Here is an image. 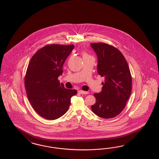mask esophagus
Masks as SVG:
<instances>
[{"instance_id":"1","label":"esophagus","mask_w":159,"mask_h":159,"mask_svg":"<svg viewBox=\"0 0 159 159\" xmlns=\"http://www.w3.org/2000/svg\"><path fill=\"white\" fill-rule=\"evenodd\" d=\"M78 93H81V94H87L88 92L87 91H82V90H79L78 91Z\"/></svg>"}]
</instances>
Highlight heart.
<instances>
[{"label":"heart","mask_w":159,"mask_h":159,"mask_svg":"<svg viewBox=\"0 0 159 159\" xmlns=\"http://www.w3.org/2000/svg\"><path fill=\"white\" fill-rule=\"evenodd\" d=\"M85 56H89V54H87V53H83V57H85Z\"/></svg>","instance_id":"1"}]
</instances>
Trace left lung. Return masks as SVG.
<instances>
[{"instance_id":"obj_1","label":"left lung","mask_w":159,"mask_h":159,"mask_svg":"<svg viewBox=\"0 0 159 159\" xmlns=\"http://www.w3.org/2000/svg\"><path fill=\"white\" fill-rule=\"evenodd\" d=\"M98 57L97 71L105 78L102 89L94 94L96 103L91 110L103 118H114L124 110L132 91V76L124 55L116 48L105 43H92Z\"/></svg>"}]
</instances>
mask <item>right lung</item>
<instances>
[{
	"instance_id": "1",
	"label": "right lung",
	"mask_w": 159,
	"mask_h": 159,
	"mask_svg": "<svg viewBox=\"0 0 159 159\" xmlns=\"http://www.w3.org/2000/svg\"><path fill=\"white\" fill-rule=\"evenodd\" d=\"M74 45H48L31 57L25 78L28 99L33 108L43 118L53 120L66 113L70 98L77 93L60 84L58 76L62 74L66 58Z\"/></svg>"
}]
</instances>
